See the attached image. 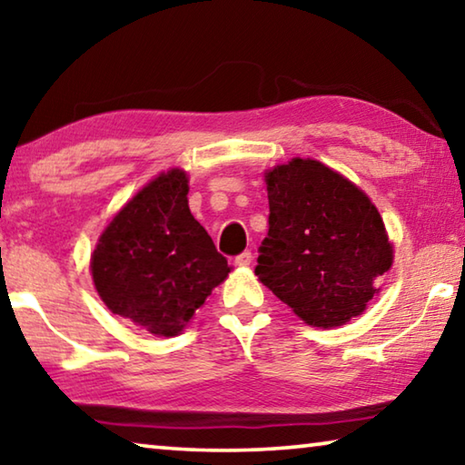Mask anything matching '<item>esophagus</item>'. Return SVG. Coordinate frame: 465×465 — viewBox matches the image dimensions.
<instances>
[{
  "label": "esophagus",
  "mask_w": 465,
  "mask_h": 465,
  "mask_svg": "<svg viewBox=\"0 0 465 465\" xmlns=\"http://www.w3.org/2000/svg\"><path fill=\"white\" fill-rule=\"evenodd\" d=\"M250 262H252V252L250 250L242 252V254L235 256V264H238V266H250Z\"/></svg>",
  "instance_id": "obj_1"
}]
</instances>
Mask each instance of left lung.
<instances>
[{"label":"left lung","instance_id":"obj_1","mask_svg":"<svg viewBox=\"0 0 465 465\" xmlns=\"http://www.w3.org/2000/svg\"><path fill=\"white\" fill-rule=\"evenodd\" d=\"M269 233L254 272L305 324L342 326L377 293L393 250L369 196L318 160L266 172Z\"/></svg>","mask_w":465,"mask_h":465}]
</instances>
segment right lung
Returning <instances> with one entry per match:
<instances>
[{"instance_id": "add662e5", "label": "right lung", "mask_w": 465, "mask_h": 465, "mask_svg": "<svg viewBox=\"0 0 465 465\" xmlns=\"http://www.w3.org/2000/svg\"><path fill=\"white\" fill-rule=\"evenodd\" d=\"M188 178H153L108 223L92 254L98 295L116 316L176 336L227 272L225 256L188 209Z\"/></svg>"}]
</instances>
